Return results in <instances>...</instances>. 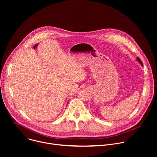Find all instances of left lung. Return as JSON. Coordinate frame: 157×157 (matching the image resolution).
Wrapping results in <instances>:
<instances>
[{
	"instance_id": "left-lung-1",
	"label": "left lung",
	"mask_w": 157,
	"mask_h": 157,
	"mask_svg": "<svg viewBox=\"0 0 157 157\" xmlns=\"http://www.w3.org/2000/svg\"><path fill=\"white\" fill-rule=\"evenodd\" d=\"M137 60L140 63V64H141L142 66H144V65H143V63H142V61L140 60V59L139 58H137Z\"/></svg>"
}]
</instances>
